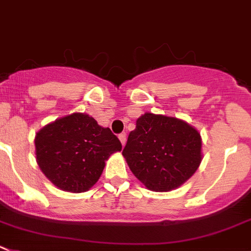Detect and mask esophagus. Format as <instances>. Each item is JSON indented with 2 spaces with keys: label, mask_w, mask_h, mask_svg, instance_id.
I'll return each mask as SVG.
<instances>
[{
  "label": "esophagus",
  "mask_w": 251,
  "mask_h": 251,
  "mask_svg": "<svg viewBox=\"0 0 251 251\" xmlns=\"http://www.w3.org/2000/svg\"><path fill=\"white\" fill-rule=\"evenodd\" d=\"M119 139H120L121 145H123V146H125V144H126V135H125V133H120V135H119Z\"/></svg>",
  "instance_id": "1"
}]
</instances>
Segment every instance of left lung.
<instances>
[{
	"label": "left lung",
	"instance_id": "left-lung-1",
	"mask_svg": "<svg viewBox=\"0 0 251 251\" xmlns=\"http://www.w3.org/2000/svg\"><path fill=\"white\" fill-rule=\"evenodd\" d=\"M131 172L153 192H170L189 179L202 162V137L181 119L145 112L123 151Z\"/></svg>",
	"mask_w": 251,
	"mask_h": 251
}]
</instances>
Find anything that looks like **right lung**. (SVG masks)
Here are the masks:
<instances>
[{
    "label": "right lung",
    "instance_id": "right-lung-1",
    "mask_svg": "<svg viewBox=\"0 0 251 251\" xmlns=\"http://www.w3.org/2000/svg\"><path fill=\"white\" fill-rule=\"evenodd\" d=\"M39 168L57 188L86 192L97 183L105 161L121 151V142L109 127L88 114L74 112L42 127L34 137Z\"/></svg>",
    "mask_w": 251,
    "mask_h": 251
}]
</instances>
